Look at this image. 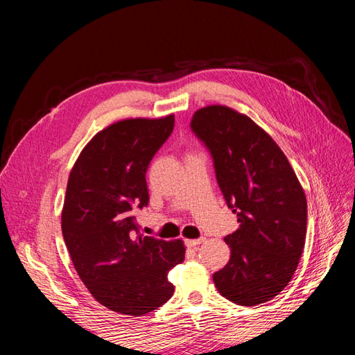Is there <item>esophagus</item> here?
<instances>
[{
	"mask_svg": "<svg viewBox=\"0 0 355 355\" xmlns=\"http://www.w3.org/2000/svg\"><path fill=\"white\" fill-rule=\"evenodd\" d=\"M204 241V239H197V240H185V245L187 247H194V249H197V247Z\"/></svg>",
	"mask_w": 355,
	"mask_h": 355,
	"instance_id": "1",
	"label": "esophagus"
}]
</instances>
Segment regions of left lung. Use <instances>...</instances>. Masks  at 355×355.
Wrapping results in <instances>:
<instances>
[{"mask_svg": "<svg viewBox=\"0 0 355 355\" xmlns=\"http://www.w3.org/2000/svg\"><path fill=\"white\" fill-rule=\"evenodd\" d=\"M192 132L206 145L239 230L228 263L213 274L219 293L241 306L271 300L290 283L306 235V197L288 159L252 118L223 105L198 110Z\"/></svg>", "mask_w": 355, "mask_h": 355, "instance_id": "8db88e82", "label": "left lung"}]
</instances>
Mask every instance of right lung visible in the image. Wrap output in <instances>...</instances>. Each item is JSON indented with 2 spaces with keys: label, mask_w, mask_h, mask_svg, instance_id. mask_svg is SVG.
Instances as JSON below:
<instances>
[{
  "label": "right lung",
  "mask_w": 355,
  "mask_h": 355,
  "mask_svg": "<svg viewBox=\"0 0 355 355\" xmlns=\"http://www.w3.org/2000/svg\"><path fill=\"white\" fill-rule=\"evenodd\" d=\"M175 115L130 118L84 146L68 179L62 234L75 271L99 304L144 315L173 295L171 268L185 259L182 240L139 234L135 214L148 206L146 170L173 132Z\"/></svg>",
  "instance_id": "add662e5"
}]
</instances>
